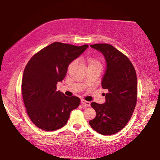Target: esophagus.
Returning <instances> with one entry per match:
<instances>
[{
	"label": "esophagus",
	"mask_w": 160,
	"mask_h": 160,
	"mask_svg": "<svg viewBox=\"0 0 160 160\" xmlns=\"http://www.w3.org/2000/svg\"><path fill=\"white\" fill-rule=\"evenodd\" d=\"M81 103L83 104L85 106H88V107L90 106V103L89 101H85V100H83V99L81 100Z\"/></svg>",
	"instance_id": "obj_1"
}]
</instances>
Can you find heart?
Listing matches in <instances>:
<instances>
[{
    "label": "heart",
    "mask_w": 160,
    "mask_h": 160,
    "mask_svg": "<svg viewBox=\"0 0 160 160\" xmlns=\"http://www.w3.org/2000/svg\"><path fill=\"white\" fill-rule=\"evenodd\" d=\"M87 62H88V68H102V63L99 60V59H98L96 58H92V57H89L87 59ZM75 61H73L70 64V65H69L68 68L70 69L71 68H72V66L75 65Z\"/></svg>",
    "instance_id": "1"
}]
</instances>
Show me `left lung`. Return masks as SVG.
Listing matches in <instances>:
<instances>
[{
	"label": "left lung",
	"instance_id": "1",
	"mask_svg": "<svg viewBox=\"0 0 160 160\" xmlns=\"http://www.w3.org/2000/svg\"><path fill=\"white\" fill-rule=\"evenodd\" d=\"M101 52L106 59V70L101 85L108 90L106 102H92L96 112L95 118L89 121L92 129L103 135H111L127 124L134 111L137 100V73L132 63L115 47L108 44L90 45Z\"/></svg>",
	"mask_w": 160,
	"mask_h": 160
}]
</instances>
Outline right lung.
I'll list each match as a JSON object with an SVG mask.
<instances>
[{"label":"right lung","instance_id":"add662e5","mask_svg":"<svg viewBox=\"0 0 160 160\" xmlns=\"http://www.w3.org/2000/svg\"><path fill=\"white\" fill-rule=\"evenodd\" d=\"M88 47L54 42L33 56L23 71L22 95L28 117L44 131H54L65 126L70 112L80 100L57 91V84L65 78L68 68Z\"/></svg>","mask_w":160,"mask_h":160}]
</instances>
